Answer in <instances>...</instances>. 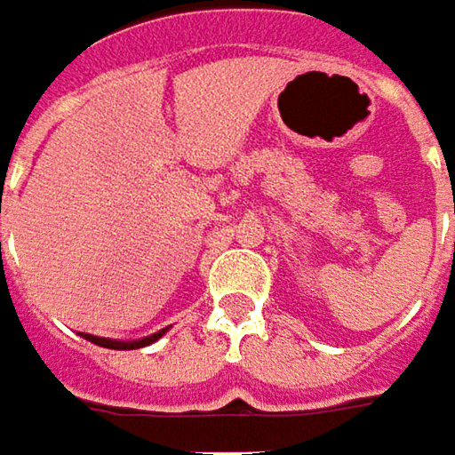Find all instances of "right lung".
<instances>
[{
    "label": "right lung",
    "mask_w": 455,
    "mask_h": 455,
    "mask_svg": "<svg viewBox=\"0 0 455 455\" xmlns=\"http://www.w3.org/2000/svg\"><path fill=\"white\" fill-rule=\"evenodd\" d=\"M164 333H167V328H163L160 333L148 335V338H142V340H109V338H97V335H90V333H82V338H87L90 343H94V346H102V348L135 350V348H145V346L155 343V340H160Z\"/></svg>",
    "instance_id": "obj_1"
}]
</instances>
